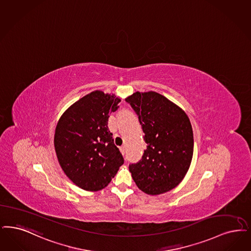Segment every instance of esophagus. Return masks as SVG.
<instances>
[{"instance_id":"34e87169","label":"esophagus","mask_w":251,"mask_h":251,"mask_svg":"<svg viewBox=\"0 0 251 251\" xmlns=\"http://www.w3.org/2000/svg\"><path fill=\"white\" fill-rule=\"evenodd\" d=\"M121 151L122 155H125V147H121Z\"/></svg>"}]
</instances>
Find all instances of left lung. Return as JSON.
Returning a JSON list of instances; mask_svg holds the SVG:
<instances>
[{"label": "left lung", "mask_w": 251, "mask_h": 251, "mask_svg": "<svg viewBox=\"0 0 251 251\" xmlns=\"http://www.w3.org/2000/svg\"><path fill=\"white\" fill-rule=\"evenodd\" d=\"M126 101L138 116L147 150L129 170L141 191L157 195L176 188L190 168L193 132L186 113L161 94L135 92Z\"/></svg>", "instance_id": "8db88e82"}]
</instances>
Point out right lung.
<instances>
[{"label": "right lung", "instance_id": "1", "mask_svg": "<svg viewBox=\"0 0 251 251\" xmlns=\"http://www.w3.org/2000/svg\"><path fill=\"white\" fill-rule=\"evenodd\" d=\"M121 99L95 90L61 116L54 137L58 161L65 175L86 191L106 187L124 163L108 129V118Z\"/></svg>", "mask_w": 251, "mask_h": 251}]
</instances>
